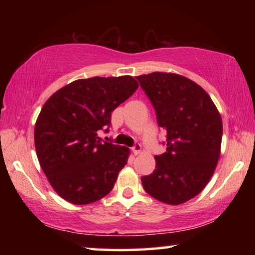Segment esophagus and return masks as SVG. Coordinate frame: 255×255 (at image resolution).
Masks as SVG:
<instances>
[{"mask_svg":"<svg viewBox=\"0 0 255 255\" xmlns=\"http://www.w3.org/2000/svg\"><path fill=\"white\" fill-rule=\"evenodd\" d=\"M141 152V145L140 144H136L135 146L132 147V153L133 155H139Z\"/></svg>","mask_w":255,"mask_h":255,"instance_id":"34e87169","label":"esophagus"}]
</instances>
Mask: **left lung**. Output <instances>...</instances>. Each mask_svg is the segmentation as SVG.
<instances>
[{
	"mask_svg": "<svg viewBox=\"0 0 255 255\" xmlns=\"http://www.w3.org/2000/svg\"><path fill=\"white\" fill-rule=\"evenodd\" d=\"M166 131V152L155 156L152 174L141 178L145 191L167 205H181L199 195L221 156V114L200 85L166 72L136 76Z\"/></svg>",
	"mask_w": 255,
	"mask_h": 255,
	"instance_id": "1",
	"label": "left lung"
}]
</instances>
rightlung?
Listing matches in <instances>:
<instances>
[{
    "label": "right lung",
    "mask_w": 255,
    "mask_h": 255,
    "mask_svg": "<svg viewBox=\"0 0 255 255\" xmlns=\"http://www.w3.org/2000/svg\"><path fill=\"white\" fill-rule=\"evenodd\" d=\"M132 76L91 77L71 82L42 106L34 125L38 161L56 193L88 205L109 193L130 149L98 136L111 112L138 89Z\"/></svg>",
    "instance_id": "right-lung-1"
}]
</instances>
